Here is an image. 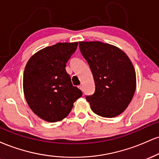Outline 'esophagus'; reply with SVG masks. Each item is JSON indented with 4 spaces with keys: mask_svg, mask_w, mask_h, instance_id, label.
Wrapping results in <instances>:
<instances>
[{
    "mask_svg": "<svg viewBox=\"0 0 159 159\" xmlns=\"http://www.w3.org/2000/svg\"><path fill=\"white\" fill-rule=\"evenodd\" d=\"M78 88H79V89H80V90H82V91H83V87H82V86H81V85H80V86H79V87H78Z\"/></svg>",
    "mask_w": 159,
    "mask_h": 159,
    "instance_id": "obj_1",
    "label": "esophagus"
}]
</instances>
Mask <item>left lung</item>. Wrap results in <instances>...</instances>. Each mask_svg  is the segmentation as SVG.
I'll return each instance as SVG.
<instances>
[{"label": "left lung", "instance_id": "1", "mask_svg": "<svg viewBox=\"0 0 159 159\" xmlns=\"http://www.w3.org/2000/svg\"><path fill=\"white\" fill-rule=\"evenodd\" d=\"M79 48L90 66L96 90L86 97L92 111L112 118L126 109L136 89V74L129 57L114 45L98 41L79 42Z\"/></svg>", "mask_w": 159, "mask_h": 159}]
</instances>
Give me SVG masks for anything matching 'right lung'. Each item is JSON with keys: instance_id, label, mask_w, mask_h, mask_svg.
<instances>
[{"instance_id": "add662e5", "label": "right lung", "mask_w": 159, "mask_h": 159, "mask_svg": "<svg viewBox=\"0 0 159 159\" xmlns=\"http://www.w3.org/2000/svg\"><path fill=\"white\" fill-rule=\"evenodd\" d=\"M77 47V42L45 47L35 53L25 66V99L33 112L45 121L55 123L64 119L82 96L65 69Z\"/></svg>"}]
</instances>
